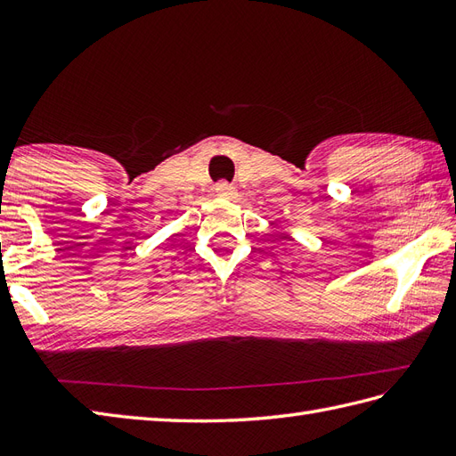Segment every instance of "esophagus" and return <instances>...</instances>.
<instances>
[{"instance_id": "34e87169", "label": "esophagus", "mask_w": 456, "mask_h": 456, "mask_svg": "<svg viewBox=\"0 0 456 456\" xmlns=\"http://www.w3.org/2000/svg\"><path fill=\"white\" fill-rule=\"evenodd\" d=\"M216 193L219 198H225V200H233L237 196V190L233 186H229L227 182H219L216 186Z\"/></svg>"}]
</instances>
